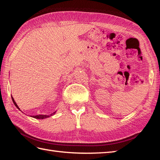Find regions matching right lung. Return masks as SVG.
Masks as SVG:
<instances>
[{
	"mask_svg": "<svg viewBox=\"0 0 160 160\" xmlns=\"http://www.w3.org/2000/svg\"><path fill=\"white\" fill-rule=\"evenodd\" d=\"M12 101H13V104H15V106L18 108V109H20L19 108V107H18V105L16 104V102L14 101V100H13V97H12ZM54 113H55V112H54L53 113H52V114H50V115H34V116H32L33 118H36V119H44V118H48V117H49V116H51V115H53Z\"/></svg>",
	"mask_w": 160,
	"mask_h": 160,
	"instance_id": "obj_1",
	"label": "right lung"
}]
</instances>
